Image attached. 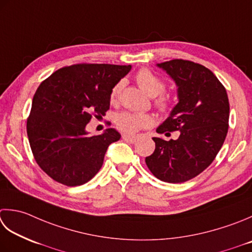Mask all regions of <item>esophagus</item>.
Listing matches in <instances>:
<instances>
[{
  "label": "esophagus",
  "instance_id": "1",
  "mask_svg": "<svg viewBox=\"0 0 252 252\" xmlns=\"http://www.w3.org/2000/svg\"><path fill=\"white\" fill-rule=\"evenodd\" d=\"M122 139L123 141H126L127 143H135L137 137L136 136H132V135H126V134H123L122 135Z\"/></svg>",
  "mask_w": 252,
  "mask_h": 252
}]
</instances>
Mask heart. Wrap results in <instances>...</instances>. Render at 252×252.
I'll return each instance as SVG.
<instances>
[{
  "label": "heart",
  "mask_w": 252,
  "mask_h": 252,
  "mask_svg": "<svg viewBox=\"0 0 252 252\" xmlns=\"http://www.w3.org/2000/svg\"><path fill=\"white\" fill-rule=\"evenodd\" d=\"M135 80L142 90L149 94L150 96H157L154 99V105L157 109H159L160 111H166L168 109L170 105V98L165 94H161L165 91V83L158 76H156L154 73H152L147 68H141L136 73ZM122 88V81H119L112 86L109 94V100L113 105L119 101ZM115 123L121 132L126 133V134H134V133L139 132L142 129H147V127L152 126L153 123H154V118L149 113L123 111L116 116Z\"/></svg>",
  "instance_id": "b5f03b06"
}]
</instances>
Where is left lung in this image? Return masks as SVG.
<instances>
[{
  "mask_svg": "<svg viewBox=\"0 0 252 252\" xmlns=\"http://www.w3.org/2000/svg\"><path fill=\"white\" fill-rule=\"evenodd\" d=\"M174 78L179 102L157 133L179 131L177 140L153 137L155 151L145 162L157 179L180 184L200 175L215 159L228 132V96L213 72L174 59L157 64Z\"/></svg>",
  "mask_w": 252,
  "mask_h": 252,
  "instance_id": "8db88e82",
  "label": "left lung"
}]
</instances>
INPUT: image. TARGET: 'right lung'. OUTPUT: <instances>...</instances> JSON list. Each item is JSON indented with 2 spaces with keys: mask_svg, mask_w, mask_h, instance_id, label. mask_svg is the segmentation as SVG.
<instances>
[{
  "mask_svg": "<svg viewBox=\"0 0 252 252\" xmlns=\"http://www.w3.org/2000/svg\"><path fill=\"white\" fill-rule=\"evenodd\" d=\"M130 70L131 65L78 63L59 68L39 85L27 135L34 160L54 181L81 186L99 171L108 146L121 135L107 129L90 136L85 126L109 110L112 86Z\"/></svg>",
  "mask_w": 252,
  "mask_h": 252,
  "instance_id": "right-lung-1",
  "label": "right lung"
}]
</instances>
